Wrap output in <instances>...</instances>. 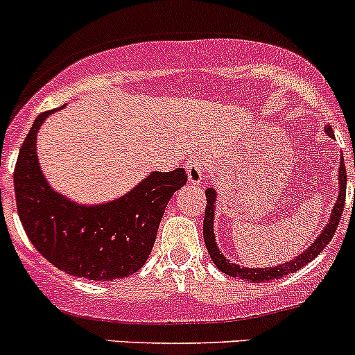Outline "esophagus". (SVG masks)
Returning a JSON list of instances; mask_svg holds the SVG:
<instances>
[{"label":"esophagus","instance_id":"esophagus-1","mask_svg":"<svg viewBox=\"0 0 355 355\" xmlns=\"http://www.w3.org/2000/svg\"><path fill=\"white\" fill-rule=\"evenodd\" d=\"M184 168H187L188 180L193 184H199L200 181H202L204 174L207 172L206 162H204V158H200V156H190L187 160V164H184Z\"/></svg>","mask_w":355,"mask_h":355}]
</instances>
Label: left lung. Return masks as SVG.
I'll use <instances>...</instances> for the list:
<instances>
[{
	"instance_id": "1",
	"label": "left lung",
	"mask_w": 355,
	"mask_h": 355,
	"mask_svg": "<svg viewBox=\"0 0 355 355\" xmlns=\"http://www.w3.org/2000/svg\"><path fill=\"white\" fill-rule=\"evenodd\" d=\"M327 135L333 137V128L326 126ZM345 193H347V168L343 164V158H341L340 165V195H338V202L333 207V214H331V220L324 230H322L320 236L315 239L313 245L303 252L299 257H295L292 262H287L285 266H275V268L269 269H252V268H241V266L232 264L230 260H227V257L222 255V252L216 248V243H214V234H213V214H214V199H216V193H214L213 188H207L206 190V211H204V241H206V248L209 252V257L213 259V262L216 264V268L220 271H223L225 275L234 276V278H241L246 282H253V284H260V282H271L276 278H284L288 272L299 271L301 268L311 262L322 250L329 245V241L333 239L334 232H336L338 225H340L341 214H343V207H345Z\"/></svg>"
}]
</instances>
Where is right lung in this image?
Instances as JSON below:
<instances>
[{
	"instance_id": "right-lung-1",
	"label": "right lung",
	"mask_w": 355,
	"mask_h": 355,
	"mask_svg": "<svg viewBox=\"0 0 355 355\" xmlns=\"http://www.w3.org/2000/svg\"><path fill=\"white\" fill-rule=\"evenodd\" d=\"M49 114L52 110L35 119L14 171L17 213L29 241L71 276L105 282L137 272L151 253L168 200L187 183V172H153L128 195L102 206L70 202L49 188L37 162V132Z\"/></svg>"
}]
</instances>
